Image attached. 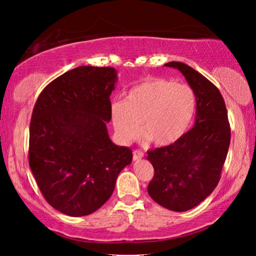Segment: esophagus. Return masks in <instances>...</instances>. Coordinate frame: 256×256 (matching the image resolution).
Masks as SVG:
<instances>
[{
  "mask_svg": "<svg viewBox=\"0 0 256 256\" xmlns=\"http://www.w3.org/2000/svg\"><path fill=\"white\" fill-rule=\"evenodd\" d=\"M144 151L140 150V149H136V150H133V160H140L141 158H144Z\"/></svg>",
  "mask_w": 256,
  "mask_h": 256,
  "instance_id": "esophagus-1",
  "label": "esophagus"
}]
</instances>
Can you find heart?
Instances as JSON below:
<instances>
[{
    "instance_id": "b5f03b06",
    "label": "heart",
    "mask_w": 256,
    "mask_h": 256,
    "mask_svg": "<svg viewBox=\"0 0 256 256\" xmlns=\"http://www.w3.org/2000/svg\"><path fill=\"white\" fill-rule=\"evenodd\" d=\"M196 96L188 84L151 78L128 90L126 100L112 104V120L123 142L144 136L156 146H168L183 136L192 120Z\"/></svg>"
}]
</instances>
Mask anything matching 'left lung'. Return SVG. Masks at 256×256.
I'll return each instance as SVG.
<instances>
[{"label":"left lung","mask_w":256,"mask_h":256,"mask_svg":"<svg viewBox=\"0 0 256 256\" xmlns=\"http://www.w3.org/2000/svg\"><path fill=\"white\" fill-rule=\"evenodd\" d=\"M164 66L183 73L196 92V124L174 144L148 151L154 170L148 193L162 206L182 212L200 204L218 185L230 144V125L224 98L211 81L188 64Z\"/></svg>","instance_id":"1"}]
</instances>
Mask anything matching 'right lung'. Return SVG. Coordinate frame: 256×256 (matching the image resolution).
<instances>
[{"label":"right lung","instance_id":"right-lung-1","mask_svg":"<svg viewBox=\"0 0 256 256\" xmlns=\"http://www.w3.org/2000/svg\"><path fill=\"white\" fill-rule=\"evenodd\" d=\"M114 68L79 66L47 84L34 104L29 128V166L42 196L71 216L98 210L114 192L132 150L112 144Z\"/></svg>","mask_w":256,"mask_h":256}]
</instances>
